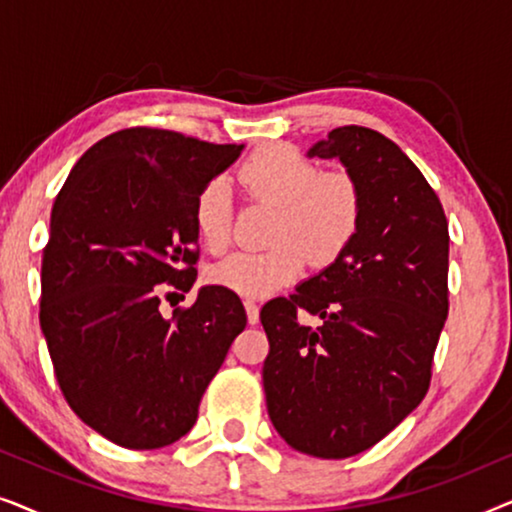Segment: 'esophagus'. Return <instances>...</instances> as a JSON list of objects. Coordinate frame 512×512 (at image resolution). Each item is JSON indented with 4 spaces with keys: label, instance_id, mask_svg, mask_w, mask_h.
<instances>
[{
    "label": "esophagus",
    "instance_id": "obj_1",
    "mask_svg": "<svg viewBox=\"0 0 512 512\" xmlns=\"http://www.w3.org/2000/svg\"><path fill=\"white\" fill-rule=\"evenodd\" d=\"M244 310H247L249 324H258V314H261V310H258V305L254 303V300H244Z\"/></svg>",
    "mask_w": 512,
    "mask_h": 512
}]
</instances>
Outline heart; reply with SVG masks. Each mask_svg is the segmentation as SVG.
Masks as SVG:
<instances>
[{"label":"heart","instance_id":"obj_1","mask_svg":"<svg viewBox=\"0 0 512 512\" xmlns=\"http://www.w3.org/2000/svg\"><path fill=\"white\" fill-rule=\"evenodd\" d=\"M240 177L251 195L277 205L270 240L263 251H235L209 268V282L244 298L270 296L303 275L310 256L333 263L345 254L361 226L363 195L347 172H319L303 153L268 144L244 160ZM230 195L221 177L200 188L193 221L209 251L230 240Z\"/></svg>","mask_w":512,"mask_h":512}]
</instances>
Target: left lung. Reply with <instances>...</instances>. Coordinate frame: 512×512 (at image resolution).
<instances>
[{
  "label": "left lung",
  "mask_w": 512,
  "mask_h": 512,
  "mask_svg": "<svg viewBox=\"0 0 512 512\" xmlns=\"http://www.w3.org/2000/svg\"><path fill=\"white\" fill-rule=\"evenodd\" d=\"M338 158L363 195L345 254L263 305L268 415L293 450L354 457L422 403L447 319L450 233L438 195L380 132L345 125L307 151ZM300 309L317 329L297 324Z\"/></svg>",
  "instance_id": "8db88e82"
}]
</instances>
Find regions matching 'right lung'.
I'll list each match as a JSON object with an SVG mask.
<instances>
[{"label":"right lung","mask_w":512,"mask_h":512,"mask_svg":"<svg viewBox=\"0 0 512 512\" xmlns=\"http://www.w3.org/2000/svg\"><path fill=\"white\" fill-rule=\"evenodd\" d=\"M242 149L118 130L83 153L55 198L41 331L69 408L111 443L158 450L186 436L247 326L242 300L219 286L160 314L163 293L191 291L198 275L195 198Z\"/></svg>","instance_id":"obj_1"}]
</instances>
